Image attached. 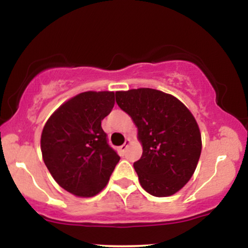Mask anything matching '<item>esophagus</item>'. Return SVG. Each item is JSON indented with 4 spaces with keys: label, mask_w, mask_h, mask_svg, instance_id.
Wrapping results in <instances>:
<instances>
[{
    "label": "esophagus",
    "mask_w": 248,
    "mask_h": 248,
    "mask_svg": "<svg viewBox=\"0 0 248 248\" xmlns=\"http://www.w3.org/2000/svg\"><path fill=\"white\" fill-rule=\"evenodd\" d=\"M129 143H130V140H129V139H127L126 142H124V143L122 144V146H121L120 148H119V150H120V152H121L122 154H124V153H126L128 146H129Z\"/></svg>",
    "instance_id": "obj_1"
}]
</instances>
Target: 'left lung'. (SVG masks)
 <instances>
[{"mask_svg": "<svg viewBox=\"0 0 248 248\" xmlns=\"http://www.w3.org/2000/svg\"><path fill=\"white\" fill-rule=\"evenodd\" d=\"M115 96L138 127L143 152L134 168L141 186L155 197L178 192L192 177L202 152L195 116L176 96L158 90L118 91Z\"/></svg>", "mask_w": 248, "mask_h": 248, "instance_id": "1", "label": "left lung"}]
</instances>
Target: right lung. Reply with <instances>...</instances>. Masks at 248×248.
<instances>
[{
	"label": "right lung",
	"mask_w": 248,
	"mask_h": 248,
	"mask_svg": "<svg viewBox=\"0 0 248 248\" xmlns=\"http://www.w3.org/2000/svg\"><path fill=\"white\" fill-rule=\"evenodd\" d=\"M114 96L109 91L80 93L57 108L43 128V161L57 183L77 197L98 195L120 160L101 127Z\"/></svg>",
	"instance_id": "1"
}]
</instances>
